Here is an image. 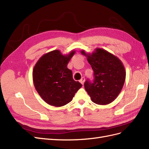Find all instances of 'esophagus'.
<instances>
[{
  "label": "esophagus",
  "mask_w": 149,
  "mask_h": 149,
  "mask_svg": "<svg viewBox=\"0 0 149 149\" xmlns=\"http://www.w3.org/2000/svg\"><path fill=\"white\" fill-rule=\"evenodd\" d=\"M84 82H85V78L84 77H82V78H81V79L80 80V82H81L82 84L83 85L84 84Z\"/></svg>",
  "instance_id": "34e87169"
}]
</instances>
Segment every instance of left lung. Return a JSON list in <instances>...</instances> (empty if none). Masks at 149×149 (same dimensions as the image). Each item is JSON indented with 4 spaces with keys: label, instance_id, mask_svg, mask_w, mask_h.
<instances>
[{
    "label": "left lung",
    "instance_id": "obj_1",
    "mask_svg": "<svg viewBox=\"0 0 149 149\" xmlns=\"http://www.w3.org/2000/svg\"><path fill=\"white\" fill-rule=\"evenodd\" d=\"M81 53L94 71L93 82L87 79L84 83L86 91L93 102L108 104L118 97L124 85L126 72L121 60L105 49L96 48L92 54Z\"/></svg>",
    "mask_w": 149,
    "mask_h": 149
}]
</instances>
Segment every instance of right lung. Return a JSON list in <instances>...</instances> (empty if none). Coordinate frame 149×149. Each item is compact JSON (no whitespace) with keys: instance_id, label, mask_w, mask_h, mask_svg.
Masks as SVG:
<instances>
[{"instance_id":"right-lung-1","label":"right lung","mask_w":149,"mask_h":149,"mask_svg":"<svg viewBox=\"0 0 149 149\" xmlns=\"http://www.w3.org/2000/svg\"><path fill=\"white\" fill-rule=\"evenodd\" d=\"M75 53L63 55L58 49L43 55L38 60L33 71L36 90L48 104L60 107L68 104L82 87L75 81L68 63Z\"/></svg>"}]
</instances>
